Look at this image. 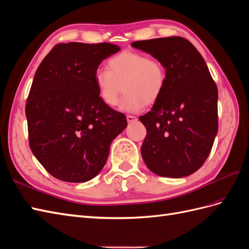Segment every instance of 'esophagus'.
Instances as JSON below:
<instances>
[{
	"label": "esophagus",
	"mask_w": 249,
	"mask_h": 249,
	"mask_svg": "<svg viewBox=\"0 0 249 249\" xmlns=\"http://www.w3.org/2000/svg\"><path fill=\"white\" fill-rule=\"evenodd\" d=\"M126 120H128L129 124H132V123H135L137 118L135 116H131V115H128V116H126Z\"/></svg>",
	"instance_id": "esophagus-1"
}]
</instances>
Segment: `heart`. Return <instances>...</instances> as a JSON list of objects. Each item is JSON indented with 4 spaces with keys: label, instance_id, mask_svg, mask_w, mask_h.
<instances>
[{
    "label": "heart",
    "instance_id": "b5f03b06",
    "mask_svg": "<svg viewBox=\"0 0 249 249\" xmlns=\"http://www.w3.org/2000/svg\"><path fill=\"white\" fill-rule=\"evenodd\" d=\"M94 80L105 105L116 106L124 90L120 108L136 113L145 105H153L160 99L166 87L167 72L160 61L150 59L147 54L123 52L108 60L107 70H97Z\"/></svg>",
    "mask_w": 249,
    "mask_h": 249
}]
</instances>
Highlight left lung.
<instances>
[{
  "label": "left lung",
  "instance_id": "1",
  "mask_svg": "<svg viewBox=\"0 0 249 249\" xmlns=\"http://www.w3.org/2000/svg\"><path fill=\"white\" fill-rule=\"evenodd\" d=\"M160 61L167 82L151 111L139 117L147 129L142 156L153 173L179 178L195 173L217 134V89L202 54L180 37L131 44Z\"/></svg>",
  "mask_w": 249,
  "mask_h": 249
}]
</instances>
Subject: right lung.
<instances>
[{
    "label": "right lung",
    "instance_id": "obj_1",
    "mask_svg": "<svg viewBox=\"0 0 249 249\" xmlns=\"http://www.w3.org/2000/svg\"><path fill=\"white\" fill-rule=\"evenodd\" d=\"M119 51L111 43L58 44L36 71L25 107L29 145L53 178H94L126 128L124 115L102 102L94 80L99 64Z\"/></svg>",
    "mask_w": 249,
    "mask_h": 249
}]
</instances>
